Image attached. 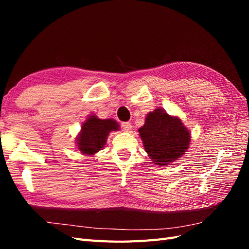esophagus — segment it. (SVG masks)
Returning <instances> with one entry per match:
<instances>
[{
  "instance_id": "34e87169",
  "label": "esophagus",
  "mask_w": 249,
  "mask_h": 249,
  "mask_svg": "<svg viewBox=\"0 0 249 249\" xmlns=\"http://www.w3.org/2000/svg\"><path fill=\"white\" fill-rule=\"evenodd\" d=\"M122 127H123V130L124 132H130L132 130V124L130 123H127V122L126 123H123Z\"/></svg>"
}]
</instances>
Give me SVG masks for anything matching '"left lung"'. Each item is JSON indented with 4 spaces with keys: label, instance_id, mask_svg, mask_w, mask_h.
Wrapping results in <instances>:
<instances>
[{
    "label": "left lung",
    "instance_id": "1",
    "mask_svg": "<svg viewBox=\"0 0 249 249\" xmlns=\"http://www.w3.org/2000/svg\"><path fill=\"white\" fill-rule=\"evenodd\" d=\"M145 152L154 164L166 166L179 159L190 144V132L178 117L162 108L149 112L138 130Z\"/></svg>",
    "mask_w": 249,
    "mask_h": 249
}]
</instances>
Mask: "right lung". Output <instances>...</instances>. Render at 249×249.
<instances>
[{"mask_svg": "<svg viewBox=\"0 0 249 249\" xmlns=\"http://www.w3.org/2000/svg\"><path fill=\"white\" fill-rule=\"evenodd\" d=\"M118 130L119 124L115 120L100 119L96 115H90L82 124L77 137L78 149L83 155L92 156L104 148L109 133Z\"/></svg>", "mask_w": 249, "mask_h": 249, "instance_id": "obj_1", "label": "right lung"}]
</instances>
